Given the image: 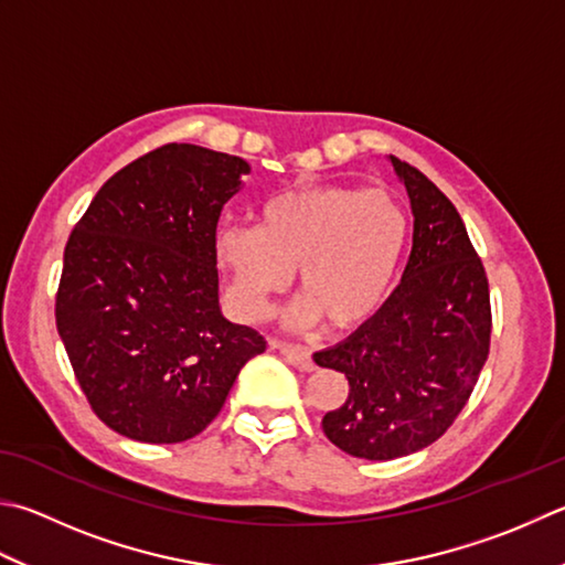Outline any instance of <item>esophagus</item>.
<instances>
[{"instance_id": "1", "label": "esophagus", "mask_w": 565, "mask_h": 565, "mask_svg": "<svg viewBox=\"0 0 565 565\" xmlns=\"http://www.w3.org/2000/svg\"><path fill=\"white\" fill-rule=\"evenodd\" d=\"M270 349L280 351V354L290 361L295 369L300 371H315V361L312 354L305 347H295V344H285V342H270Z\"/></svg>"}]
</instances>
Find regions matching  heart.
I'll return each instance as SVG.
<instances>
[{
	"mask_svg": "<svg viewBox=\"0 0 565 565\" xmlns=\"http://www.w3.org/2000/svg\"><path fill=\"white\" fill-rule=\"evenodd\" d=\"M411 241L406 211L386 191L349 184H302L265 199L258 226L233 223L216 233V263L238 317L260 322L297 268L302 292L285 324L332 329L369 322L388 300Z\"/></svg>",
	"mask_w": 565,
	"mask_h": 565,
	"instance_id": "obj_1",
	"label": "heart"
}]
</instances>
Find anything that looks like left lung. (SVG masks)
<instances>
[{
  "label": "left lung",
  "mask_w": 565,
  "mask_h": 565,
  "mask_svg": "<svg viewBox=\"0 0 565 565\" xmlns=\"http://www.w3.org/2000/svg\"><path fill=\"white\" fill-rule=\"evenodd\" d=\"M388 162L411 199L408 265L369 322L315 354L317 366L349 379L322 430L364 460H396L438 440L470 398L492 334L487 275L452 201L415 167Z\"/></svg>",
  "instance_id": "8db88e82"
}]
</instances>
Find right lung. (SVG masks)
Returning a JSON list of instances; mask_svg holds the SVG:
<instances>
[{
  "mask_svg": "<svg viewBox=\"0 0 565 565\" xmlns=\"http://www.w3.org/2000/svg\"><path fill=\"white\" fill-rule=\"evenodd\" d=\"M246 174L241 157L164 145L113 174L71 233L58 337L90 408L125 438H194L265 351L218 305L216 226Z\"/></svg>",
  "mask_w": 565,
  "mask_h": 565,
  "instance_id": "1",
  "label": "right lung"
}]
</instances>
